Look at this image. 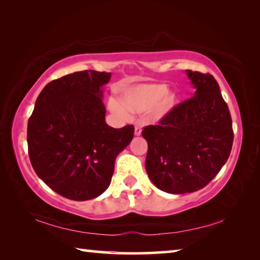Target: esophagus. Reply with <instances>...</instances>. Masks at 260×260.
<instances>
[{"mask_svg":"<svg viewBox=\"0 0 260 260\" xmlns=\"http://www.w3.org/2000/svg\"><path fill=\"white\" fill-rule=\"evenodd\" d=\"M141 133H142V128H141V126L136 125L135 128H134V134H135L136 136H139V135H141Z\"/></svg>","mask_w":260,"mask_h":260,"instance_id":"34e87169","label":"esophagus"}]
</instances>
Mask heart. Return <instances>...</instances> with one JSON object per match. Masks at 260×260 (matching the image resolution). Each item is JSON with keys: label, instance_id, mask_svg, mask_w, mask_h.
<instances>
[{"label": "heart", "instance_id": "b5f03b06", "mask_svg": "<svg viewBox=\"0 0 260 260\" xmlns=\"http://www.w3.org/2000/svg\"><path fill=\"white\" fill-rule=\"evenodd\" d=\"M175 103L177 95L167 91L164 83H146L126 89L120 95L119 103L110 102V109L121 116L150 111L155 119H160L174 108Z\"/></svg>", "mask_w": 260, "mask_h": 260}]
</instances>
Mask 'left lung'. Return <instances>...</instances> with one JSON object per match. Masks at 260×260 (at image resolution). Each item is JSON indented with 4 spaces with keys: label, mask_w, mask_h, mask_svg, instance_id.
<instances>
[{
    "label": "left lung",
    "mask_w": 260,
    "mask_h": 260,
    "mask_svg": "<svg viewBox=\"0 0 260 260\" xmlns=\"http://www.w3.org/2000/svg\"><path fill=\"white\" fill-rule=\"evenodd\" d=\"M195 95L144 127L146 170L153 184L170 193L204 188L225 165L234 132L228 105L210 73L187 70Z\"/></svg>",
    "instance_id": "8db88e82"
}]
</instances>
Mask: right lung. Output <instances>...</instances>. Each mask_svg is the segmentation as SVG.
<instances>
[{
    "label": "right lung",
    "mask_w": 260,
    "mask_h": 260,
    "mask_svg": "<svg viewBox=\"0 0 260 260\" xmlns=\"http://www.w3.org/2000/svg\"><path fill=\"white\" fill-rule=\"evenodd\" d=\"M110 77L86 70L50 81L28 119L30 164L65 199L87 201L107 190L116 157L134 136L133 125L113 128L105 122L101 88Z\"/></svg>",
    "instance_id": "obj_1"
}]
</instances>
